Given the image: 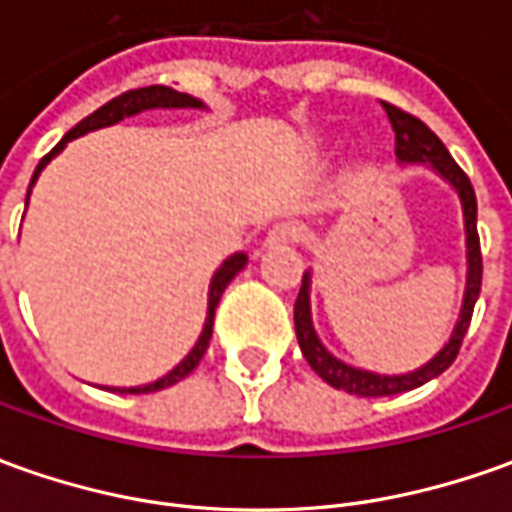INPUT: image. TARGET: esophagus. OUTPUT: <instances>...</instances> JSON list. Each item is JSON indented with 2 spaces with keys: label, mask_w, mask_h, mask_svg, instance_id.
Returning <instances> with one entry per match:
<instances>
[{
  "label": "esophagus",
  "mask_w": 512,
  "mask_h": 512,
  "mask_svg": "<svg viewBox=\"0 0 512 512\" xmlns=\"http://www.w3.org/2000/svg\"><path fill=\"white\" fill-rule=\"evenodd\" d=\"M301 239V225L295 222H278L267 234V245H287V242H298Z\"/></svg>",
  "instance_id": "obj_1"
}]
</instances>
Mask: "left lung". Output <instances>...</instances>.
<instances>
[{
  "mask_svg": "<svg viewBox=\"0 0 512 512\" xmlns=\"http://www.w3.org/2000/svg\"><path fill=\"white\" fill-rule=\"evenodd\" d=\"M387 119L396 133V158L398 164H426L432 172H438L443 181L454 186V192L463 203V222H465V259H468V273H465V292H463V309L457 317V326L451 331L449 343L440 348L435 357L426 365H421L412 373H398V376H387V373H373V370L354 368L345 365L343 359H337L326 345L317 337L315 323H312V303H309V287H312V273H303L301 292L295 301V334H298V345H301L303 357L309 362V368L315 370L317 376L337 390H345L351 396L362 398H379V396H396V393H407L421 387L429 379L440 376L449 368L451 362L460 354L465 331L474 315V303L479 298V287H482V253H479V234H477V195L474 186L468 181L463 169L457 167V161L451 158L446 144L440 142L432 130L426 128L418 116L401 111L390 102H382Z\"/></svg>",
  "mask_w": 512,
  "mask_h": 512,
  "instance_id": "1",
  "label": "left lung"
}]
</instances>
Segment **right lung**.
<instances>
[{
    "label": "right lung",
    "mask_w": 512,
    "mask_h": 512,
    "mask_svg": "<svg viewBox=\"0 0 512 512\" xmlns=\"http://www.w3.org/2000/svg\"><path fill=\"white\" fill-rule=\"evenodd\" d=\"M150 108H206L203 102L192 97V94H181V91H175V88L169 86H147V88H133V91H125V94H119L111 102H105L102 108H97L94 114H88L83 122H77L66 136H63L61 142L55 144L52 150H49L41 161H38V167L33 172V181H30V189H27V200H30V192H33L35 181H38V175H41V169L47 167L49 161L55 158V155L61 153L66 144L77 139V136H86L91 130H100L108 128V125H116V122H122L125 116H136L142 114V111H150ZM248 264V256L245 253H234V256H228L222 267L214 273L209 284V312H206V323H203V331H200V337H197L195 348L186 354V357L175 365V368L169 370L167 376H161V379H155L150 384H142V387H108V390H114V393H128V396H136V393H155V390H164V387H172L175 382H181L186 379L192 370L197 368V362L203 359L206 354V348H209L211 340V326H214V309H217V303H220L222 292L225 287L234 281V276Z\"/></svg>",
    "instance_id": "obj_1"
}]
</instances>
